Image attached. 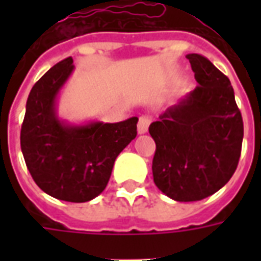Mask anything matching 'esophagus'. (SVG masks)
<instances>
[{
    "mask_svg": "<svg viewBox=\"0 0 261 261\" xmlns=\"http://www.w3.org/2000/svg\"><path fill=\"white\" fill-rule=\"evenodd\" d=\"M149 123H151V120L148 119V117H145V116L140 117V120H138V127H137L138 134H145L148 131V125H149Z\"/></svg>",
    "mask_w": 261,
    "mask_h": 261,
    "instance_id": "1",
    "label": "esophagus"
}]
</instances>
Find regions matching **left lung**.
Here are the masks:
<instances>
[{"mask_svg": "<svg viewBox=\"0 0 261 261\" xmlns=\"http://www.w3.org/2000/svg\"><path fill=\"white\" fill-rule=\"evenodd\" d=\"M200 84L149 125L153 181L175 201H198L224 187L241 158L243 121L228 76L200 54L186 56Z\"/></svg>", "mask_w": 261, "mask_h": 261, "instance_id": "1", "label": "left lung"}]
</instances>
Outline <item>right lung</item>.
<instances>
[{
  "label": "right lung",
  "mask_w": 261,
  "mask_h": 261,
  "mask_svg": "<svg viewBox=\"0 0 261 261\" xmlns=\"http://www.w3.org/2000/svg\"><path fill=\"white\" fill-rule=\"evenodd\" d=\"M60 61L32 88L20 130V148L33 180L63 201H91L106 189L119 153L137 136L138 117L119 123L72 124L59 116V95L74 71Z\"/></svg>",
  "instance_id": "right-lung-1"
}]
</instances>
